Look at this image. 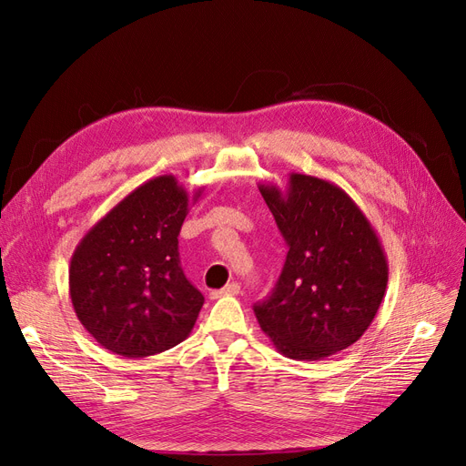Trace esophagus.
Returning a JSON list of instances; mask_svg holds the SVG:
<instances>
[{"label": "esophagus", "instance_id": "34e87169", "mask_svg": "<svg viewBox=\"0 0 466 466\" xmlns=\"http://www.w3.org/2000/svg\"><path fill=\"white\" fill-rule=\"evenodd\" d=\"M236 294H239V284L230 282V284L224 286L222 289L211 291V299H217V298H222V296H236Z\"/></svg>", "mask_w": 466, "mask_h": 466}]
</instances>
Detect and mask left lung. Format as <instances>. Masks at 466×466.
<instances>
[{"label": "left lung", "mask_w": 466, "mask_h": 466, "mask_svg": "<svg viewBox=\"0 0 466 466\" xmlns=\"http://www.w3.org/2000/svg\"><path fill=\"white\" fill-rule=\"evenodd\" d=\"M288 244L272 294L255 317L272 346L319 360L367 332L388 286V261L370 220L329 180L291 172L286 189L259 184Z\"/></svg>", "instance_id": "1"}]
</instances>
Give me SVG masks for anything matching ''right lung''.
Instances as JSON below:
<instances>
[{
	"label": "right lung",
	"mask_w": 466,
	"mask_h": 466,
	"mask_svg": "<svg viewBox=\"0 0 466 466\" xmlns=\"http://www.w3.org/2000/svg\"><path fill=\"white\" fill-rule=\"evenodd\" d=\"M189 198L172 175L155 177L86 232L68 267V294L86 330L115 355L149 357L184 341L203 296L184 277L178 234Z\"/></svg>",
	"instance_id": "1"
}]
</instances>
